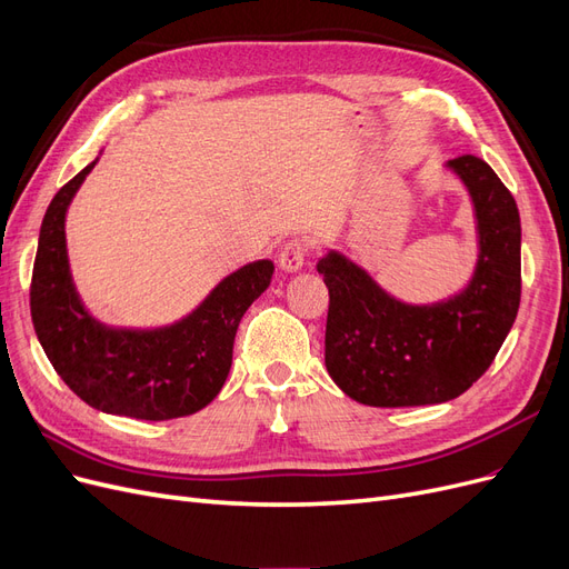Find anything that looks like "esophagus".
<instances>
[{
  "mask_svg": "<svg viewBox=\"0 0 569 569\" xmlns=\"http://www.w3.org/2000/svg\"><path fill=\"white\" fill-rule=\"evenodd\" d=\"M306 253H308V242L301 237H295L282 247V251L278 256V263L284 272H297L303 266Z\"/></svg>",
  "mask_w": 569,
  "mask_h": 569,
  "instance_id": "esophagus-1",
  "label": "esophagus"
}]
</instances>
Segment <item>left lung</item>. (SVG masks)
Here are the masks:
<instances>
[{
	"mask_svg": "<svg viewBox=\"0 0 569 569\" xmlns=\"http://www.w3.org/2000/svg\"><path fill=\"white\" fill-rule=\"evenodd\" d=\"M449 166L470 189L479 228V261L462 295L410 306L341 253L330 251L318 263L330 291L325 366L358 403L406 408L456 399L489 370L518 316V203L487 161L465 153Z\"/></svg>",
	"mask_w": 569,
	"mask_h": 569,
	"instance_id": "8db88e82",
	"label": "left lung"
}]
</instances>
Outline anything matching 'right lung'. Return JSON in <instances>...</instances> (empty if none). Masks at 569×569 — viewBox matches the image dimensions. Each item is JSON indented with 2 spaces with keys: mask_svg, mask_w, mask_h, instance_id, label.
<instances>
[{
  "mask_svg": "<svg viewBox=\"0 0 569 569\" xmlns=\"http://www.w3.org/2000/svg\"><path fill=\"white\" fill-rule=\"evenodd\" d=\"M92 168L94 161L68 180L44 213L30 282L36 335L61 380L88 406L153 422L192 416L226 385L239 320L268 289L274 266L239 268L173 327L109 330L82 308L66 256V209Z\"/></svg>",
  "mask_w": 569,
  "mask_h": 569,
  "instance_id": "1",
  "label": "right lung"
}]
</instances>
